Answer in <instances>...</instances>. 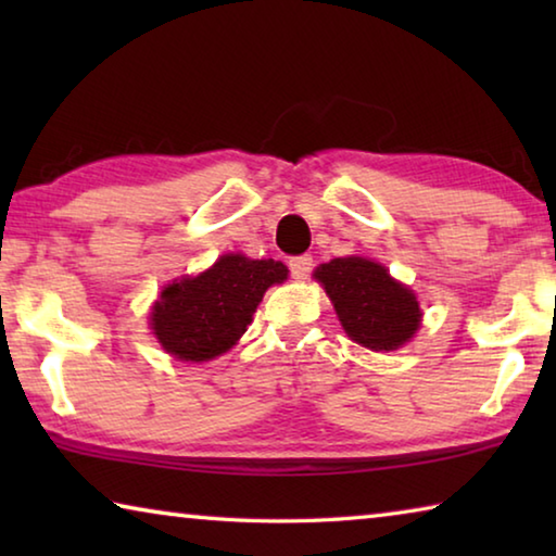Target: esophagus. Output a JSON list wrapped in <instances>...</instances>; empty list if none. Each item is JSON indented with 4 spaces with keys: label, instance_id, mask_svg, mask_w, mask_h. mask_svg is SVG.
<instances>
[{
    "label": "esophagus",
    "instance_id": "esophagus-1",
    "mask_svg": "<svg viewBox=\"0 0 556 556\" xmlns=\"http://www.w3.org/2000/svg\"><path fill=\"white\" fill-rule=\"evenodd\" d=\"M289 269L294 279H306L308 271L314 269V257L312 255H299L289 260Z\"/></svg>",
    "mask_w": 556,
    "mask_h": 556
}]
</instances>
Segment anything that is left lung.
Segmentation results:
<instances>
[{
	"instance_id": "obj_1",
	"label": "left lung",
	"mask_w": 556,
	"mask_h": 556,
	"mask_svg": "<svg viewBox=\"0 0 556 556\" xmlns=\"http://www.w3.org/2000/svg\"><path fill=\"white\" fill-rule=\"evenodd\" d=\"M314 277L331 296L345 333L370 351H394L419 328L417 296L378 262L336 257Z\"/></svg>"
}]
</instances>
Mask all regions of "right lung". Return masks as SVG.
Instances as JSON below:
<instances>
[{
  "instance_id": "add662e5",
  "label": "right lung",
  "mask_w": 556,
  "mask_h": 556,
  "mask_svg": "<svg viewBox=\"0 0 556 556\" xmlns=\"http://www.w3.org/2000/svg\"><path fill=\"white\" fill-rule=\"evenodd\" d=\"M275 260L223 255L199 277L168 285L152 308V328L166 353L201 363L228 351L248 331L265 291L287 279Z\"/></svg>"
}]
</instances>
